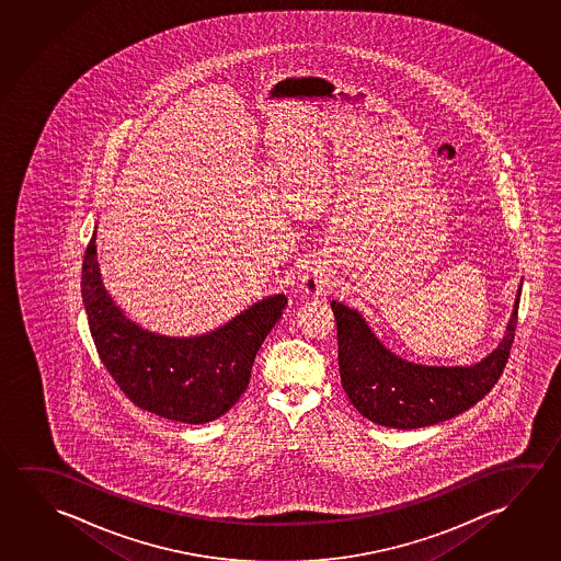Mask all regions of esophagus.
I'll return each mask as SVG.
<instances>
[{
  "instance_id": "esophagus-1",
  "label": "esophagus",
  "mask_w": 561,
  "mask_h": 561,
  "mask_svg": "<svg viewBox=\"0 0 561 561\" xmlns=\"http://www.w3.org/2000/svg\"><path fill=\"white\" fill-rule=\"evenodd\" d=\"M324 287H327V279L322 276H307L304 279V289L309 295L322 294Z\"/></svg>"
}]
</instances>
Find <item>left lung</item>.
Returning <instances> with one entry per match:
<instances>
[{"label": "left lung", "mask_w": 561, "mask_h": 561, "mask_svg": "<svg viewBox=\"0 0 561 561\" xmlns=\"http://www.w3.org/2000/svg\"><path fill=\"white\" fill-rule=\"evenodd\" d=\"M520 291L503 342L469 368L419 366L396 356L369 331L358 311L332 301L339 366L350 403L371 423L423 428L468 411L495 387L505 369L518 322Z\"/></svg>", "instance_id": "left-lung-1"}]
</instances>
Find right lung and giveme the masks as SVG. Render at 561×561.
<instances>
[{"label": "right lung", "instance_id": "add662e5", "mask_svg": "<svg viewBox=\"0 0 561 561\" xmlns=\"http://www.w3.org/2000/svg\"><path fill=\"white\" fill-rule=\"evenodd\" d=\"M82 297L93 344L138 409L175 423H209L247 391L257 350L279 321L285 295L267 297L221 329L168 339L138 329L111 301L98 270L95 232L83 254Z\"/></svg>", "mask_w": 561, "mask_h": 561}]
</instances>
